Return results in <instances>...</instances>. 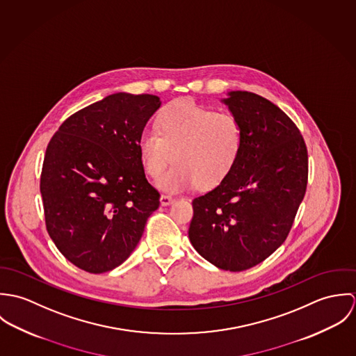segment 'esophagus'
<instances>
[{"label": "esophagus", "instance_id": "1", "mask_svg": "<svg viewBox=\"0 0 356 356\" xmlns=\"http://www.w3.org/2000/svg\"><path fill=\"white\" fill-rule=\"evenodd\" d=\"M175 199L172 197V196H170V195H161L160 196V203L161 205H168V204L172 203Z\"/></svg>", "mask_w": 356, "mask_h": 356}]
</instances>
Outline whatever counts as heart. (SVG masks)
I'll use <instances>...</instances> for the list:
<instances>
[{
    "instance_id": "obj_1",
    "label": "heart",
    "mask_w": 356,
    "mask_h": 356,
    "mask_svg": "<svg viewBox=\"0 0 356 356\" xmlns=\"http://www.w3.org/2000/svg\"><path fill=\"white\" fill-rule=\"evenodd\" d=\"M244 145V129L230 112H216L193 100H177L156 118V130H144L137 143L148 177H161L171 159L174 167L159 181L168 192L196 186L209 189L236 167Z\"/></svg>"
}]
</instances>
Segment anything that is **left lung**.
Wrapping results in <instances>:
<instances>
[{"mask_svg": "<svg viewBox=\"0 0 356 356\" xmlns=\"http://www.w3.org/2000/svg\"><path fill=\"white\" fill-rule=\"evenodd\" d=\"M225 102L244 129L230 175L193 199L192 245L213 266L243 271L273 254L288 237L308 181L305 138L275 104L251 92Z\"/></svg>", "mask_w": 356, "mask_h": 356, "instance_id": "obj_1", "label": "left lung"}]
</instances>
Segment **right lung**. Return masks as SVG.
I'll list each match as a JSON object with an SVG mask.
<instances>
[{
    "instance_id": "obj_1",
    "label": "right lung",
    "mask_w": 356,
    "mask_h": 356,
    "mask_svg": "<svg viewBox=\"0 0 356 356\" xmlns=\"http://www.w3.org/2000/svg\"><path fill=\"white\" fill-rule=\"evenodd\" d=\"M159 106L153 95H111L67 118L48 144L40 181L47 230L88 273L122 264L159 208L137 148Z\"/></svg>"
}]
</instances>
